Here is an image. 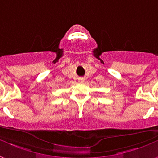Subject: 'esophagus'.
<instances>
[{
  "instance_id": "obj_1",
  "label": "esophagus",
  "mask_w": 158,
  "mask_h": 158,
  "mask_svg": "<svg viewBox=\"0 0 158 158\" xmlns=\"http://www.w3.org/2000/svg\"><path fill=\"white\" fill-rule=\"evenodd\" d=\"M79 82L82 83V82H84V81H85V79H84L83 78H80V79H79Z\"/></svg>"
}]
</instances>
